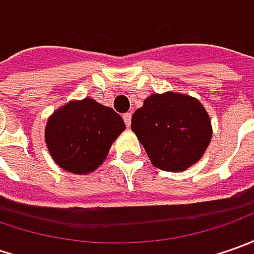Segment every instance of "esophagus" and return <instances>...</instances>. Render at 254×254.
I'll list each match as a JSON object with an SVG mask.
<instances>
[{
  "mask_svg": "<svg viewBox=\"0 0 254 254\" xmlns=\"http://www.w3.org/2000/svg\"><path fill=\"white\" fill-rule=\"evenodd\" d=\"M123 119H124L126 126H127V127H130V124H131V113H126V114H123Z\"/></svg>",
  "mask_w": 254,
  "mask_h": 254,
  "instance_id": "obj_1",
  "label": "esophagus"
}]
</instances>
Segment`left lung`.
I'll list each match as a JSON object with an SVG mask.
<instances>
[{"label":"left lung","instance_id":"left-lung-1","mask_svg":"<svg viewBox=\"0 0 254 254\" xmlns=\"http://www.w3.org/2000/svg\"><path fill=\"white\" fill-rule=\"evenodd\" d=\"M131 130L152 165L172 172L187 170L198 161L212 137L203 106L193 97L171 92L147 97L132 114Z\"/></svg>","mask_w":254,"mask_h":254}]
</instances>
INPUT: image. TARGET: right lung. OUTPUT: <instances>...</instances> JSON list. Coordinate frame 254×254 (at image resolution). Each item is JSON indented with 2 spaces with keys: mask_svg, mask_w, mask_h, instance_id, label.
<instances>
[{
  "mask_svg": "<svg viewBox=\"0 0 254 254\" xmlns=\"http://www.w3.org/2000/svg\"><path fill=\"white\" fill-rule=\"evenodd\" d=\"M126 128L122 116L93 99L70 102L52 114L45 141L55 162L73 174L94 171Z\"/></svg>",
  "mask_w": 254,
  "mask_h": 254,
  "instance_id": "1",
  "label": "right lung"
}]
</instances>
